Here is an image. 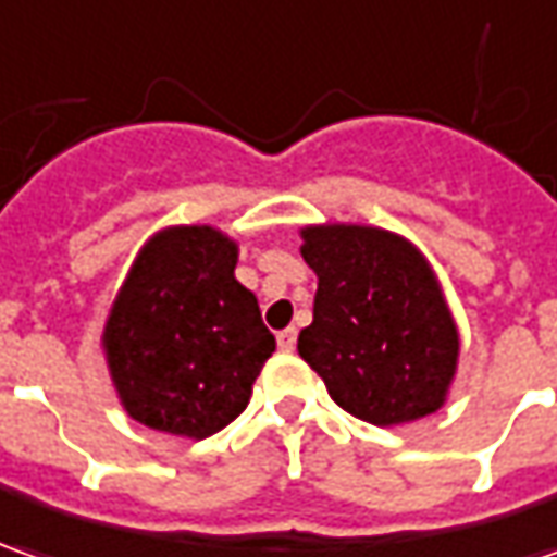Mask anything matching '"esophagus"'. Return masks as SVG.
Here are the masks:
<instances>
[{
  "label": "esophagus",
  "mask_w": 557,
  "mask_h": 557,
  "mask_svg": "<svg viewBox=\"0 0 557 557\" xmlns=\"http://www.w3.org/2000/svg\"><path fill=\"white\" fill-rule=\"evenodd\" d=\"M295 342H298V329H295V326L283 329V332H280V335H277L280 350H286V354H289V350H293Z\"/></svg>",
  "instance_id": "obj_1"
}]
</instances>
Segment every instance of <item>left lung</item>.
I'll use <instances>...</instances> for the list:
<instances>
[{
	"instance_id": "1",
	"label": "left lung",
	"mask_w": 557,
	"mask_h": 557,
	"mask_svg": "<svg viewBox=\"0 0 557 557\" xmlns=\"http://www.w3.org/2000/svg\"><path fill=\"white\" fill-rule=\"evenodd\" d=\"M301 237L320 283L298 354L326 381L329 396L374 426L433 414L460 350L433 268L381 228L320 225Z\"/></svg>"
}]
</instances>
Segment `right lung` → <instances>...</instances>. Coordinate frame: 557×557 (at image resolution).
<instances>
[{
	"instance_id": "right-lung-1",
	"label": "right lung",
	"mask_w": 557,
	"mask_h": 557,
	"mask_svg": "<svg viewBox=\"0 0 557 557\" xmlns=\"http://www.w3.org/2000/svg\"><path fill=\"white\" fill-rule=\"evenodd\" d=\"M234 264L237 244L207 225L161 231L136 256L103 332L134 421L207 438L247 408L277 342Z\"/></svg>"
}]
</instances>
